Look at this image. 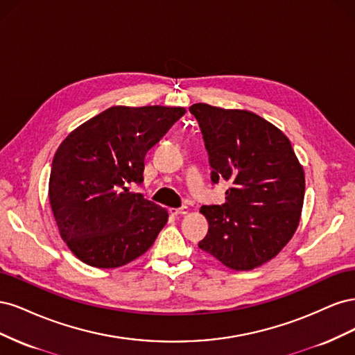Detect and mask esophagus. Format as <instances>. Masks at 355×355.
Here are the masks:
<instances>
[{"label":"esophagus","instance_id":"1","mask_svg":"<svg viewBox=\"0 0 355 355\" xmlns=\"http://www.w3.org/2000/svg\"><path fill=\"white\" fill-rule=\"evenodd\" d=\"M188 207L187 206H182V207H179V209H170V213L173 214V216H178V214H185V213H188Z\"/></svg>","mask_w":355,"mask_h":355}]
</instances>
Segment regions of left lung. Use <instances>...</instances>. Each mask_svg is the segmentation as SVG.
<instances>
[{
    "label": "left lung",
    "instance_id": "8db88e82",
    "mask_svg": "<svg viewBox=\"0 0 355 355\" xmlns=\"http://www.w3.org/2000/svg\"><path fill=\"white\" fill-rule=\"evenodd\" d=\"M211 167L227 180L220 206H202L209 231L198 247L231 270L271 261L293 237L305 196V175L286 135L250 111L194 103Z\"/></svg>",
    "mask_w": 355,
    "mask_h": 355
}]
</instances>
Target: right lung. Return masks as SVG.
I'll return each mask as SVG.
<instances>
[{
    "instance_id": "right-lung-1",
    "label": "right lung",
    "mask_w": 355,
    "mask_h": 355,
    "mask_svg": "<svg viewBox=\"0 0 355 355\" xmlns=\"http://www.w3.org/2000/svg\"><path fill=\"white\" fill-rule=\"evenodd\" d=\"M187 111L112 106L75 128L51 163L49 198L60 237L84 263L118 268L142 256L168 213L130 191L145 155Z\"/></svg>"
}]
</instances>
